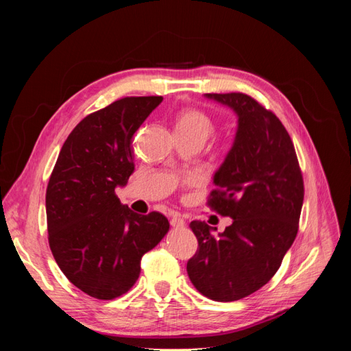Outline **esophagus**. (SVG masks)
Segmentation results:
<instances>
[{
  "label": "esophagus",
  "instance_id": "obj_1",
  "mask_svg": "<svg viewBox=\"0 0 351 351\" xmlns=\"http://www.w3.org/2000/svg\"><path fill=\"white\" fill-rule=\"evenodd\" d=\"M169 224H171L174 228H182V227L186 226V221L182 217L176 214V215L171 217V219H169Z\"/></svg>",
  "mask_w": 351,
  "mask_h": 351
}]
</instances>
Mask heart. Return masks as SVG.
Wrapping results in <instances>:
<instances>
[{
    "mask_svg": "<svg viewBox=\"0 0 351 351\" xmlns=\"http://www.w3.org/2000/svg\"><path fill=\"white\" fill-rule=\"evenodd\" d=\"M215 132V121L206 112L187 108L183 110L177 117V133L195 137L200 142H206ZM195 177L190 178V182H195Z\"/></svg>",
    "mask_w": 351,
    "mask_h": 351,
    "instance_id": "1",
    "label": "heart"
}]
</instances>
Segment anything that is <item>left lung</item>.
<instances>
[{
	"mask_svg": "<svg viewBox=\"0 0 351 351\" xmlns=\"http://www.w3.org/2000/svg\"><path fill=\"white\" fill-rule=\"evenodd\" d=\"M206 97L239 115L234 145L206 202L232 224L214 234L205 221L190 222L199 246L187 274L208 299L236 302L262 289L281 267L299 231L304 184L291 137L277 115L241 92Z\"/></svg>",
	"mask_w": 351,
	"mask_h": 351,
	"instance_id": "8db88e82",
	"label": "left lung"
}]
</instances>
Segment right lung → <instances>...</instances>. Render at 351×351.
<instances>
[{"instance_id": "1", "label": "right lung", "mask_w": 351, "mask_h": 351, "mask_svg": "<svg viewBox=\"0 0 351 351\" xmlns=\"http://www.w3.org/2000/svg\"><path fill=\"white\" fill-rule=\"evenodd\" d=\"M162 97H125L95 111L62 145L47 187L48 241L79 290L99 300L129 291L142 256L169 228L161 212L136 214L115 195L134 171L133 136Z\"/></svg>"}]
</instances>
